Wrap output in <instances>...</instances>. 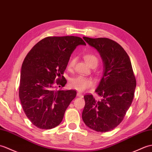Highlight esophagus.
<instances>
[{
	"instance_id": "34e87169",
	"label": "esophagus",
	"mask_w": 152,
	"mask_h": 152,
	"mask_svg": "<svg viewBox=\"0 0 152 152\" xmlns=\"http://www.w3.org/2000/svg\"><path fill=\"white\" fill-rule=\"evenodd\" d=\"M77 96H78V97H83V94L82 93H80V92H77Z\"/></svg>"
}]
</instances>
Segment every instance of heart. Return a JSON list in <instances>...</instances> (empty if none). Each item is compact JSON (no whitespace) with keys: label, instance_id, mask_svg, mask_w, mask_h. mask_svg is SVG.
<instances>
[{"label":"heart","instance_id":"b5f03b06","mask_svg":"<svg viewBox=\"0 0 152 152\" xmlns=\"http://www.w3.org/2000/svg\"><path fill=\"white\" fill-rule=\"evenodd\" d=\"M84 59L90 66L94 67L99 64V59L93 54H86L84 56ZM76 62L75 57H72L67 62V69L69 71H72L75 66ZM69 86L72 88L75 89L79 92H83L87 88L92 86L94 85V81L92 79L88 78L83 76H77L73 77L69 80Z\"/></svg>","mask_w":152,"mask_h":152}]
</instances>
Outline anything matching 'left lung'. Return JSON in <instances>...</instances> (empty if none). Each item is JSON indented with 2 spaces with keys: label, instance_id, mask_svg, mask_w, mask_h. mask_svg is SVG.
<instances>
[{
  "label": "left lung",
  "instance_id": "8db88e82",
  "mask_svg": "<svg viewBox=\"0 0 152 152\" xmlns=\"http://www.w3.org/2000/svg\"><path fill=\"white\" fill-rule=\"evenodd\" d=\"M96 48L104 62V72L96 92L84 96L85 106L82 118L90 129L107 132L122 122L134 97L136 79L129 56L124 48L107 38L83 37Z\"/></svg>",
  "mask_w": 152,
  "mask_h": 152
}]
</instances>
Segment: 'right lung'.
<instances>
[{"label":"right lung","mask_w":152,"mask_h":152,"mask_svg":"<svg viewBox=\"0 0 152 152\" xmlns=\"http://www.w3.org/2000/svg\"><path fill=\"white\" fill-rule=\"evenodd\" d=\"M79 45H86L80 37H46L33 47L23 62L19 96L26 116L39 129L58 126L76 97L75 90H57L55 88L66 85L63 74Z\"/></svg>","instance_id":"add662e5"}]
</instances>
